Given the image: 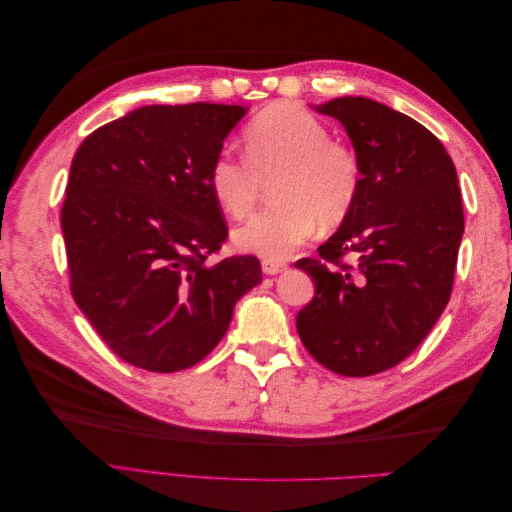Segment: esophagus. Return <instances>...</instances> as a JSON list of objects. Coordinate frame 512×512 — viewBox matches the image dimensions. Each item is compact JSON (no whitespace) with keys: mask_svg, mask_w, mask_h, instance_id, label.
Here are the masks:
<instances>
[{"mask_svg":"<svg viewBox=\"0 0 512 512\" xmlns=\"http://www.w3.org/2000/svg\"><path fill=\"white\" fill-rule=\"evenodd\" d=\"M288 265L286 262H277V260H262V271H265L267 275H277L286 271Z\"/></svg>","mask_w":512,"mask_h":512,"instance_id":"34e87169","label":"esophagus"}]
</instances>
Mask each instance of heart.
<instances>
[{
  "instance_id": "b5f03b06",
  "label": "heart",
  "mask_w": 512,
  "mask_h": 512,
  "mask_svg": "<svg viewBox=\"0 0 512 512\" xmlns=\"http://www.w3.org/2000/svg\"><path fill=\"white\" fill-rule=\"evenodd\" d=\"M271 183L273 207L235 230L243 252L284 260L320 226L342 224L363 185L359 153L331 138L329 128L303 106L273 102L243 130V160L218 156L207 185L230 218H245Z\"/></svg>"
}]
</instances>
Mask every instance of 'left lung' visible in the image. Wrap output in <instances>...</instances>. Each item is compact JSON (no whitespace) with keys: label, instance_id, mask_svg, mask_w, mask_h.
Returning <instances> with one entry per match:
<instances>
[{"label":"left lung","instance_id":"8db88e82","mask_svg":"<svg viewBox=\"0 0 512 512\" xmlns=\"http://www.w3.org/2000/svg\"><path fill=\"white\" fill-rule=\"evenodd\" d=\"M316 111L346 128L363 185L318 256L294 265L316 284L297 331L320 365L365 378L410 356L451 299L463 235L457 170L425 126L376 100L346 96Z\"/></svg>","mask_w":512,"mask_h":512}]
</instances>
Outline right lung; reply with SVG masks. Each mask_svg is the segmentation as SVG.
I'll return each mask as SVG.
<instances>
[{
    "label": "right lung",
    "instance_id": "1",
    "mask_svg": "<svg viewBox=\"0 0 512 512\" xmlns=\"http://www.w3.org/2000/svg\"><path fill=\"white\" fill-rule=\"evenodd\" d=\"M247 108L153 104L91 132L61 207L70 290L119 359L156 374L203 361L260 260L207 262L228 237L207 175Z\"/></svg>",
    "mask_w": 512,
    "mask_h": 512
}]
</instances>
